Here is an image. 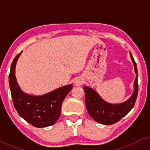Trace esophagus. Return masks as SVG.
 I'll list each match as a JSON object with an SVG mask.
<instances>
[{"label":"esophagus","instance_id":"34e87169","mask_svg":"<svg viewBox=\"0 0 150 150\" xmlns=\"http://www.w3.org/2000/svg\"><path fill=\"white\" fill-rule=\"evenodd\" d=\"M83 83L84 81L83 79H81V78H77V79L74 81V85L77 86V87H79V86L83 85Z\"/></svg>","mask_w":150,"mask_h":150}]
</instances>
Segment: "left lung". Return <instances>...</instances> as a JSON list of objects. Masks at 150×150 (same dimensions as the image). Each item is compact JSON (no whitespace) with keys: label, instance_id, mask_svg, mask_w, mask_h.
<instances>
[{"label":"left lung","instance_id":"left-lung-1","mask_svg":"<svg viewBox=\"0 0 150 150\" xmlns=\"http://www.w3.org/2000/svg\"><path fill=\"white\" fill-rule=\"evenodd\" d=\"M130 57L134 66L136 79L134 83V91L126 102L120 104H110L100 97L95 90L89 87H83L85 93V104L89 115L96 122L104 125H111L119 122L134 107L138 95V73L137 67L131 53Z\"/></svg>","mask_w":150,"mask_h":150}]
</instances>
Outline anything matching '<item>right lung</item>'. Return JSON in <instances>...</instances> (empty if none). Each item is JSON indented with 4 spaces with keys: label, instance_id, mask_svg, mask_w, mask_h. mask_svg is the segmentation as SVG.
Returning a JSON list of instances; mask_svg holds the SVG:
<instances>
[{
    "label": "right lung",
    "instance_id": "obj_1",
    "mask_svg": "<svg viewBox=\"0 0 150 150\" xmlns=\"http://www.w3.org/2000/svg\"><path fill=\"white\" fill-rule=\"evenodd\" d=\"M22 52L13 59L9 76L11 98L16 110L24 120L37 128L54 124L61 114V104L72 85L63 86L43 96H32L23 92L15 75L16 65Z\"/></svg>",
    "mask_w": 150,
    "mask_h": 150
}]
</instances>
